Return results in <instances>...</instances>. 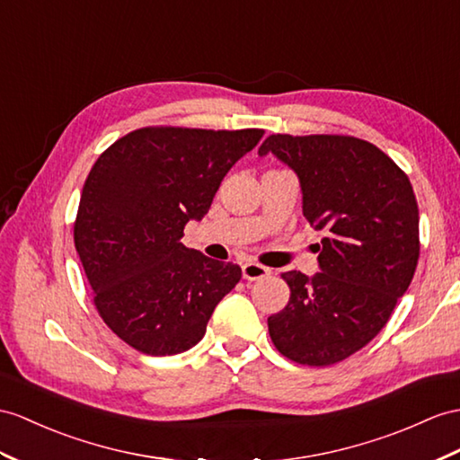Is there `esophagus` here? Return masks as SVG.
<instances>
[{
	"label": "esophagus",
	"mask_w": 460,
	"mask_h": 460,
	"mask_svg": "<svg viewBox=\"0 0 460 460\" xmlns=\"http://www.w3.org/2000/svg\"><path fill=\"white\" fill-rule=\"evenodd\" d=\"M269 273H271V269L263 267V265H260V263L250 261V263L242 265V277L248 279V281H257V279H263V277H267Z\"/></svg>",
	"instance_id": "esophagus-1"
}]
</instances>
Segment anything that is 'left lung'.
Here are the masks:
<instances>
[{
  "mask_svg": "<svg viewBox=\"0 0 460 460\" xmlns=\"http://www.w3.org/2000/svg\"><path fill=\"white\" fill-rule=\"evenodd\" d=\"M273 154L298 177L302 215L322 230L314 275L288 271V305L267 318L290 361L333 365L385 328L420 257V212L408 175L375 144L353 137L273 134Z\"/></svg>",
  "mask_w": 460,
  "mask_h": 460,
  "instance_id": "left-lung-1",
  "label": "left lung"
}]
</instances>
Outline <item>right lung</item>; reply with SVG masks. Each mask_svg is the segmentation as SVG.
Listing matches in <instances>:
<instances>
[{
  "label": "right lung",
  "mask_w": 460,
  "mask_h": 460,
  "mask_svg": "<svg viewBox=\"0 0 460 460\" xmlns=\"http://www.w3.org/2000/svg\"><path fill=\"white\" fill-rule=\"evenodd\" d=\"M263 134L140 128L92 167L74 226L75 250L101 318L134 349L154 357L191 349L240 281L238 265L185 248L181 238Z\"/></svg>",
  "instance_id": "add662e5"
}]
</instances>
